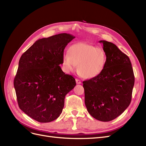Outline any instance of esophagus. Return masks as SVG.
I'll use <instances>...</instances> for the list:
<instances>
[{"mask_svg":"<svg viewBox=\"0 0 146 146\" xmlns=\"http://www.w3.org/2000/svg\"><path fill=\"white\" fill-rule=\"evenodd\" d=\"M76 83L77 84H81L82 83V82H81V81L79 80V79H78V78H76Z\"/></svg>","mask_w":146,"mask_h":146,"instance_id":"1","label":"esophagus"}]
</instances>
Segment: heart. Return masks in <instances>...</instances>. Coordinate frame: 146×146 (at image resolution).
Instances as JSON below:
<instances>
[{"instance_id":"heart-1","label":"heart","mask_w":146,"mask_h":146,"mask_svg":"<svg viewBox=\"0 0 146 146\" xmlns=\"http://www.w3.org/2000/svg\"><path fill=\"white\" fill-rule=\"evenodd\" d=\"M107 55L102 48L86 42H78L70 46L68 54L63 55L62 64L67 73L78 70L83 77L92 78L98 76L105 68Z\"/></svg>"}]
</instances>
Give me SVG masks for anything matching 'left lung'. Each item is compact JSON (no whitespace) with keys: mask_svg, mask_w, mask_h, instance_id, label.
<instances>
[{"mask_svg":"<svg viewBox=\"0 0 146 146\" xmlns=\"http://www.w3.org/2000/svg\"><path fill=\"white\" fill-rule=\"evenodd\" d=\"M99 42L107 55L105 68L98 76L84 81L83 86L88 111L97 120L108 122L129 106L135 76L129 56L112 42Z\"/></svg>","mask_w":146,"mask_h":146,"instance_id":"8db88e82","label":"left lung"}]
</instances>
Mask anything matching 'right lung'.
I'll return each instance as SVG.
<instances>
[{"label":"right lung","mask_w":146,"mask_h":146,"mask_svg":"<svg viewBox=\"0 0 146 146\" xmlns=\"http://www.w3.org/2000/svg\"><path fill=\"white\" fill-rule=\"evenodd\" d=\"M74 38L64 33L39 39L21 56L14 80L17 103L35 121L45 123L58 118L66 95L76 85L75 78L59 66Z\"/></svg>","instance_id":"obj_1"}]
</instances>
